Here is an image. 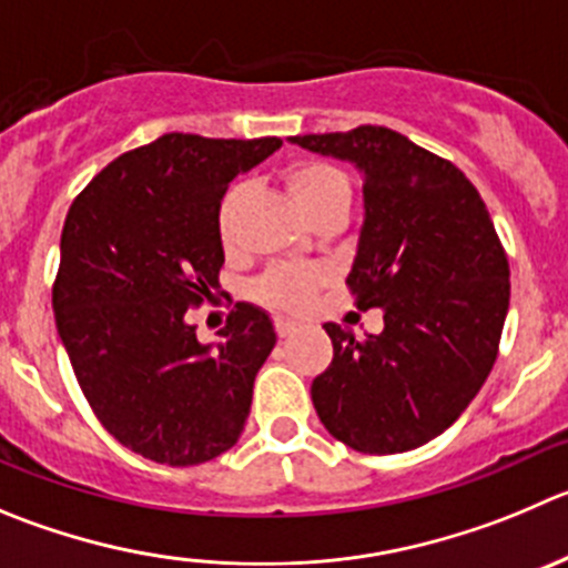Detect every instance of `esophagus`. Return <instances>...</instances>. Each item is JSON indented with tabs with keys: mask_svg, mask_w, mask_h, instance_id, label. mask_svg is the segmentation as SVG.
Masks as SVG:
<instances>
[{
	"mask_svg": "<svg viewBox=\"0 0 568 568\" xmlns=\"http://www.w3.org/2000/svg\"><path fill=\"white\" fill-rule=\"evenodd\" d=\"M295 332H298V323L284 321V317H278V321H275V334H278L281 339L290 337V334H295Z\"/></svg>",
	"mask_w": 568,
	"mask_h": 568,
	"instance_id": "obj_1",
	"label": "esophagus"
}]
</instances>
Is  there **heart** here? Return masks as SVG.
<instances>
[{
  "label": "heart",
  "instance_id": "heart-1",
  "mask_svg": "<svg viewBox=\"0 0 568 568\" xmlns=\"http://www.w3.org/2000/svg\"><path fill=\"white\" fill-rule=\"evenodd\" d=\"M284 181H287L290 194L298 200V206L310 214V220L323 217V214L348 212L351 183L348 178H345V172L339 170V166H334L332 161H295L287 170V175H284ZM245 192L247 183L240 181L223 194V200H220L217 234L223 247L234 245L236 214H240ZM321 284L323 273H317V270L284 264V267H273L270 273H264L262 278L253 284V295H256V301H262V304L273 306V310L301 312L310 306V301L315 298Z\"/></svg>",
  "mask_w": 568,
  "mask_h": 568
}]
</instances>
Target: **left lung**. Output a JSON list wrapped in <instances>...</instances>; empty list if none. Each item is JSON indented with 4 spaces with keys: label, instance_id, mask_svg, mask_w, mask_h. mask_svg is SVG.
Segmentation results:
<instances>
[{
    "label": "left lung",
    "instance_id": "left-lung-1",
    "mask_svg": "<svg viewBox=\"0 0 568 568\" xmlns=\"http://www.w3.org/2000/svg\"><path fill=\"white\" fill-rule=\"evenodd\" d=\"M290 142L351 161L365 183L348 293L385 328L356 339L326 323L334 359L312 382L317 418L365 455L418 449L488 379L510 304V264L477 186L402 133L359 125Z\"/></svg>",
    "mask_w": 568,
    "mask_h": 568
}]
</instances>
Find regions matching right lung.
Listing matches in <instances>:
<instances>
[{"label":"right lung","mask_w":568,"mask_h":568,"mask_svg":"<svg viewBox=\"0 0 568 568\" xmlns=\"http://www.w3.org/2000/svg\"><path fill=\"white\" fill-rule=\"evenodd\" d=\"M278 148L275 136L164 133L113 159L69 209L52 284L58 334L100 424L148 460L197 466L245 429L273 323L236 304L220 343L203 345L186 310L220 290L225 189Z\"/></svg>","instance_id":"1"}]
</instances>
